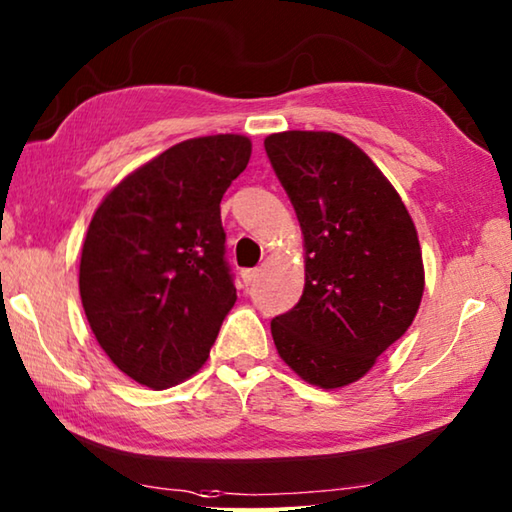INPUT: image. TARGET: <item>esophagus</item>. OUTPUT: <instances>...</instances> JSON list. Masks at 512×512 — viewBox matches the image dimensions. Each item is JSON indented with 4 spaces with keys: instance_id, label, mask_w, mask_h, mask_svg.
I'll return each mask as SVG.
<instances>
[{
    "instance_id": "esophagus-1",
    "label": "esophagus",
    "mask_w": 512,
    "mask_h": 512,
    "mask_svg": "<svg viewBox=\"0 0 512 512\" xmlns=\"http://www.w3.org/2000/svg\"><path fill=\"white\" fill-rule=\"evenodd\" d=\"M259 277V268H246V271H241V280L244 284H253Z\"/></svg>"
}]
</instances>
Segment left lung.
Returning a JSON list of instances; mask_svg holds the SVG:
<instances>
[{"instance_id": "left-lung-1", "label": "left lung", "mask_w": 512, "mask_h": 512, "mask_svg": "<svg viewBox=\"0 0 512 512\" xmlns=\"http://www.w3.org/2000/svg\"><path fill=\"white\" fill-rule=\"evenodd\" d=\"M304 235V293L277 315V353L306 383H356L410 329L425 271L394 185L349 138L282 132L264 141Z\"/></svg>"}]
</instances>
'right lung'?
<instances>
[{"label": "right lung", "mask_w": 512, "mask_h": 512, "mask_svg": "<svg viewBox=\"0 0 512 512\" xmlns=\"http://www.w3.org/2000/svg\"><path fill=\"white\" fill-rule=\"evenodd\" d=\"M250 138H190L127 174L100 201L80 257L82 309L109 360L150 389L208 360L237 288L224 259L221 197Z\"/></svg>", "instance_id": "1"}]
</instances>
